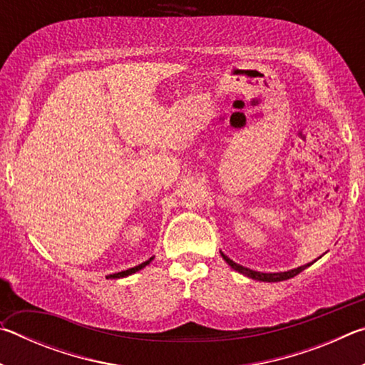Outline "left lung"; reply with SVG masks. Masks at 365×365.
Here are the masks:
<instances>
[{"mask_svg":"<svg viewBox=\"0 0 365 365\" xmlns=\"http://www.w3.org/2000/svg\"><path fill=\"white\" fill-rule=\"evenodd\" d=\"M220 255H222V257L225 259V262H227L228 265H230V267H232L233 270H237V272H240V274H243V275H246V277H250V279L259 280V282H283V280L293 279L294 275H298L299 272H302L306 267H309V265L312 264V262H309V264H306V265H301V267H298V269H292V270H287V272H277V274H264V272L251 270V269H248V267H243V265L233 262L230 257H227V256L224 255V252H220ZM316 261H317V259H316ZM316 261H314V262H316Z\"/></svg>","mask_w":365,"mask_h":365,"instance_id":"8db88e82","label":"left lung"}]
</instances>
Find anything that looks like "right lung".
<instances>
[{
  "instance_id": "add662e5",
  "label": "right lung",
  "mask_w": 365,
  "mask_h": 365,
  "mask_svg": "<svg viewBox=\"0 0 365 365\" xmlns=\"http://www.w3.org/2000/svg\"><path fill=\"white\" fill-rule=\"evenodd\" d=\"M153 261V257H150L148 259L146 262H141V264H138V265H135V267H132V269H127V270H122V272H117V274H113V275H108L106 279H122V277H128V275H132V274H135V272H138V270H141L143 267H146L148 264H150Z\"/></svg>"
}]
</instances>
